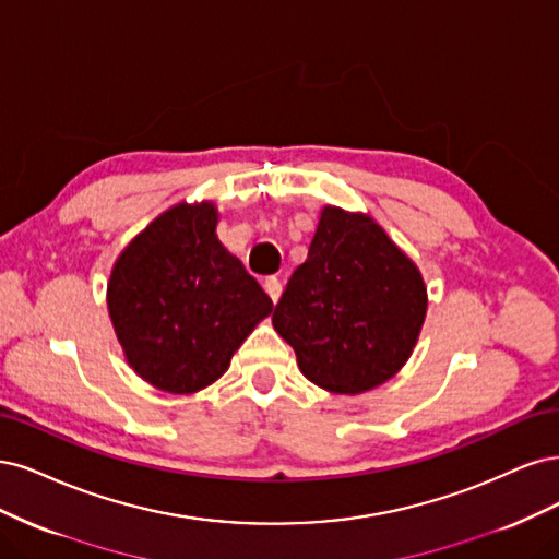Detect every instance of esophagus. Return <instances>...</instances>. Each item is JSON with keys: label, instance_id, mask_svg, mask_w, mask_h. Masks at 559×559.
Returning <instances> with one entry per match:
<instances>
[{"label": "esophagus", "instance_id": "esophagus-1", "mask_svg": "<svg viewBox=\"0 0 559 559\" xmlns=\"http://www.w3.org/2000/svg\"><path fill=\"white\" fill-rule=\"evenodd\" d=\"M264 290H266V295H269V297H272V301L276 304V301L281 299L283 285H281V281H278L276 276H266V278H264Z\"/></svg>", "mask_w": 559, "mask_h": 559}]
</instances>
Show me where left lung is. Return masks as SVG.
Masks as SVG:
<instances>
[{
    "instance_id": "1",
    "label": "left lung",
    "mask_w": 559,
    "mask_h": 559,
    "mask_svg": "<svg viewBox=\"0 0 559 559\" xmlns=\"http://www.w3.org/2000/svg\"><path fill=\"white\" fill-rule=\"evenodd\" d=\"M425 313L418 266L385 229L365 213L325 206L272 322L311 383L359 394L406 365Z\"/></svg>"
}]
</instances>
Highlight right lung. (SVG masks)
Listing matches in <instances>:
<instances>
[{
	"mask_svg": "<svg viewBox=\"0 0 559 559\" xmlns=\"http://www.w3.org/2000/svg\"><path fill=\"white\" fill-rule=\"evenodd\" d=\"M218 209L176 204L118 255L106 304L128 365L153 388L192 394L227 371L274 304L221 243Z\"/></svg>",
	"mask_w": 559,
	"mask_h": 559,
	"instance_id": "obj_1",
	"label": "right lung"
}]
</instances>
